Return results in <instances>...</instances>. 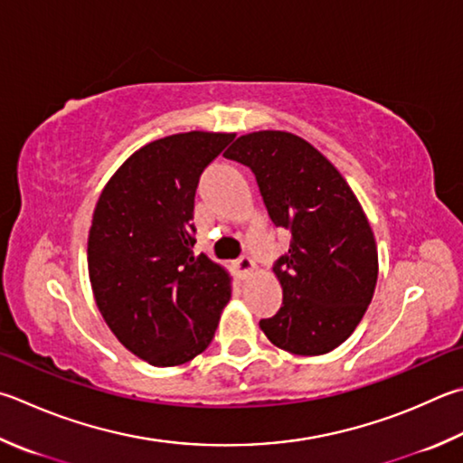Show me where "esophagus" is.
<instances>
[{"label":"esophagus","instance_id":"34e87169","mask_svg":"<svg viewBox=\"0 0 463 463\" xmlns=\"http://www.w3.org/2000/svg\"><path fill=\"white\" fill-rule=\"evenodd\" d=\"M234 269H237V273H239L241 279H247V277L253 273L255 263H253V259H250V257L242 255L241 259H237V263H234Z\"/></svg>","mask_w":463,"mask_h":463}]
</instances>
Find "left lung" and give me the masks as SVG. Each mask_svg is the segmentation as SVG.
Returning <instances> with one entry per match:
<instances>
[{"label":"left lung","instance_id":"left-lung-1","mask_svg":"<svg viewBox=\"0 0 463 463\" xmlns=\"http://www.w3.org/2000/svg\"><path fill=\"white\" fill-rule=\"evenodd\" d=\"M224 157L250 167L273 224L291 239L273 267L283 304L260 330L291 354L338 348L363 319L378 277L374 234L354 192L330 159L288 131L247 133Z\"/></svg>","mask_w":463,"mask_h":463}]
</instances>
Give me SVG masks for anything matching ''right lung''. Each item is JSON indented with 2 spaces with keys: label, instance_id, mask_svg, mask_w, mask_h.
Listing matches in <instances>:
<instances>
[{
  "label": "right lung",
  "instance_id": "1",
  "mask_svg": "<svg viewBox=\"0 0 463 463\" xmlns=\"http://www.w3.org/2000/svg\"><path fill=\"white\" fill-rule=\"evenodd\" d=\"M234 133H175L137 149L107 182L89 231V277L100 316L154 366L188 363L213 342L231 275L194 255L200 174Z\"/></svg>",
  "mask_w": 463,
  "mask_h": 463
}]
</instances>
